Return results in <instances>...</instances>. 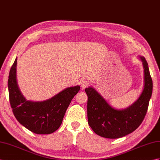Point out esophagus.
I'll list each match as a JSON object with an SVG mask.
<instances>
[{"label": "esophagus", "mask_w": 160, "mask_h": 160, "mask_svg": "<svg viewBox=\"0 0 160 160\" xmlns=\"http://www.w3.org/2000/svg\"><path fill=\"white\" fill-rule=\"evenodd\" d=\"M89 84L88 81L87 80H81V82H80V85H81V87L82 88H85L87 87H88V85Z\"/></svg>", "instance_id": "esophagus-1"}]
</instances>
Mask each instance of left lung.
<instances>
[{
    "mask_svg": "<svg viewBox=\"0 0 160 160\" xmlns=\"http://www.w3.org/2000/svg\"><path fill=\"white\" fill-rule=\"evenodd\" d=\"M143 67V88L138 99L128 108L112 107L92 87L85 89L88 96V124L97 134L107 138H118L132 133L141 125L146 115L152 95L153 82L144 57L139 56Z\"/></svg>",
    "mask_w": 160,
    "mask_h": 160,
    "instance_id": "1",
    "label": "left lung"
}]
</instances>
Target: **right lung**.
Wrapping results in <instances>:
<instances>
[{
  "mask_svg": "<svg viewBox=\"0 0 160 160\" xmlns=\"http://www.w3.org/2000/svg\"><path fill=\"white\" fill-rule=\"evenodd\" d=\"M17 61L16 58L8 79L9 101L15 117L20 124L34 133L54 132L59 128L68 106L80 87L77 85L66 88L45 101L27 100L18 84Z\"/></svg>",
  "mask_w": 160,
  "mask_h": 160,
  "instance_id": "add662e5",
  "label": "right lung"
}]
</instances>
